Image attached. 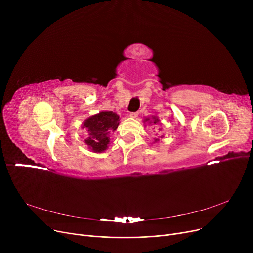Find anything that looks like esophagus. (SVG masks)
<instances>
[{"instance_id":"esophagus-1","label":"esophagus","mask_w":253,"mask_h":253,"mask_svg":"<svg viewBox=\"0 0 253 253\" xmlns=\"http://www.w3.org/2000/svg\"><path fill=\"white\" fill-rule=\"evenodd\" d=\"M138 116V112H133V113H130V117L132 118H136Z\"/></svg>"}]
</instances>
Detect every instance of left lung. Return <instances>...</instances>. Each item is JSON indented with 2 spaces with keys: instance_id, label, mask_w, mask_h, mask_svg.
Wrapping results in <instances>:
<instances>
[{
  "instance_id": "obj_1",
  "label": "left lung",
  "mask_w": 253,
  "mask_h": 253,
  "mask_svg": "<svg viewBox=\"0 0 253 253\" xmlns=\"http://www.w3.org/2000/svg\"><path fill=\"white\" fill-rule=\"evenodd\" d=\"M154 119H155V120H154V123L156 124V123L158 122V119H156V118H154ZM147 120H149V119H147ZM157 140H158V139H156V141H157Z\"/></svg>"
}]
</instances>
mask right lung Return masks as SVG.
I'll use <instances>...</instances> for the list:
<instances>
[{
    "mask_svg": "<svg viewBox=\"0 0 253 253\" xmlns=\"http://www.w3.org/2000/svg\"><path fill=\"white\" fill-rule=\"evenodd\" d=\"M119 125V116L113 112H100L88 118L83 128L87 131L86 144L95 153L106 150L110 143V134Z\"/></svg>",
    "mask_w": 253,
    "mask_h": 253,
    "instance_id": "add662e5",
    "label": "right lung"
}]
</instances>
